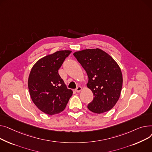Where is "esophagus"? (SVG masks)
<instances>
[{
	"instance_id": "esophagus-1",
	"label": "esophagus",
	"mask_w": 152,
	"mask_h": 152,
	"mask_svg": "<svg viewBox=\"0 0 152 152\" xmlns=\"http://www.w3.org/2000/svg\"><path fill=\"white\" fill-rule=\"evenodd\" d=\"M82 86H77V88L75 89V91H77V93H79V92H80V91H82Z\"/></svg>"
}]
</instances>
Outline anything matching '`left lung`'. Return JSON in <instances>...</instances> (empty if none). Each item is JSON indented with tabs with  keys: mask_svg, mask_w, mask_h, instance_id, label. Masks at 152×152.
<instances>
[{
	"mask_svg": "<svg viewBox=\"0 0 152 152\" xmlns=\"http://www.w3.org/2000/svg\"><path fill=\"white\" fill-rule=\"evenodd\" d=\"M74 55L86 72V85L93 93L88 109L96 113L111 110L119 99L123 85L121 70L117 62L99 48L76 51Z\"/></svg>",
	"mask_w": 152,
	"mask_h": 152,
	"instance_id": "left-lung-1",
	"label": "left lung"
}]
</instances>
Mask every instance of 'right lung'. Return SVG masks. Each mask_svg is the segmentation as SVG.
<instances>
[{
	"label": "right lung",
	"mask_w": 152,
	"mask_h": 152,
	"mask_svg": "<svg viewBox=\"0 0 152 152\" xmlns=\"http://www.w3.org/2000/svg\"><path fill=\"white\" fill-rule=\"evenodd\" d=\"M72 51L61 50L38 60L33 66L28 78L31 99L37 108L53 115L63 111L73 91L58 74V70Z\"/></svg>",
	"instance_id": "add662e5"
}]
</instances>
